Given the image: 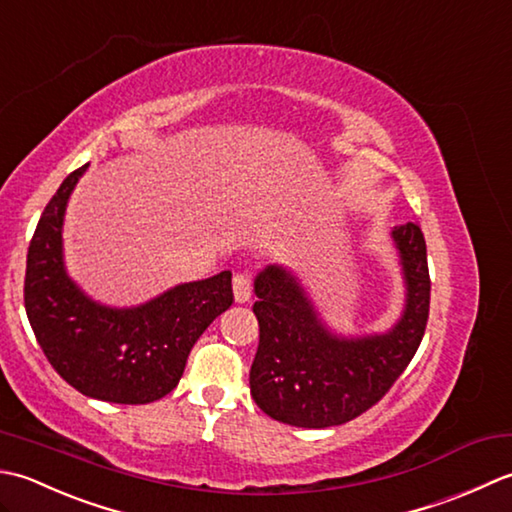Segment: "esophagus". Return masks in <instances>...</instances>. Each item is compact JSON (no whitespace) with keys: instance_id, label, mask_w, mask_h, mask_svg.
<instances>
[{"instance_id":"esophagus-1","label":"esophagus","mask_w":512,"mask_h":512,"mask_svg":"<svg viewBox=\"0 0 512 512\" xmlns=\"http://www.w3.org/2000/svg\"><path fill=\"white\" fill-rule=\"evenodd\" d=\"M232 287H234L236 302H247L252 298V278L247 274H236L232 280Z\"/></svg>"}]
</instances>
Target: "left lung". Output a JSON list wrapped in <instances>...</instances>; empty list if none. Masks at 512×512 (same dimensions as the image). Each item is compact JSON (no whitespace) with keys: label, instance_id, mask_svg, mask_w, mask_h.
I'll return each instance as SVG.
<instances>
[{"label":"left lung","instance_id":"8db88e82","mask_svg":"<svg viewBox=\"0 0 512 512\" xmlns=\"http://www.w3.org/2000/svg\"><path fill=\"white\" fill-rule=\"evenodd\" d=\"M391 241L400 258L404 309L384 333L340 336L322 320L294 271L283 265L258 271L260 340L249 389L269 417L302 429L338 426L371 409L400 378L424 336L431 280L420 225L393 227Z\"/></svg>","mask_w":512,"mask_h":512}]
</instances>
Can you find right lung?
I'll return each mask as SVG.
<instances>
[{
  "mask_svg": "<svg viewBox=\"0 0 512 512\" xmlns=\"http://www.w3.org/2000/svg\"><path fill=\"white\" fill-rule=\"evenodd\" d=\"M88 163L66 176L41 214L28 247L24 302L48 362L70 387L114 404L168 395L194 342L232 307V271L181 283L137 307H110L68 276L64 216Z\"/></svg>",
  "mask_w": 512,
  "mask_h": 512,
  "instance_id": "obj_1",
  "label": "right lung"
}]
</instances>
